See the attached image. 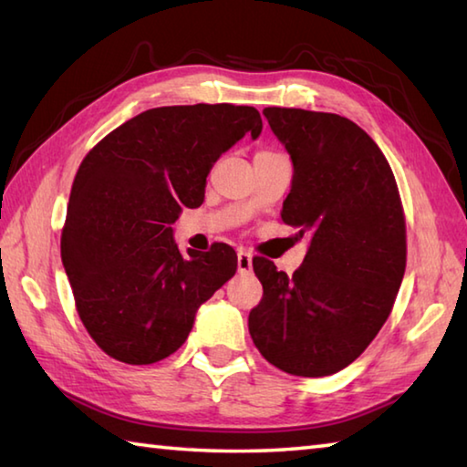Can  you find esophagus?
Masks as SVG:
<instances>
[{
	"label": "esophagus",
	"instance_id": "obj_1",
	"mask_svg": "<svg viewBox=\"0 0 467 467\" xmlns=\"http://www.w3.org/2000/svg\"><path fill=\"white\" fill-rule=\"evenodd\" d=\"M236 267H239V274H251V267H253L251 253L247 251L236 253Z\"/></svg>",
	"mask_w": 467,
	"mask_h": 467
}]
</instances>
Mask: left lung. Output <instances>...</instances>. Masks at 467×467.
<instances>
[{"mask_svg": "<svg viewBox=\"0 0 467 467\" xmlns=\"http://www.w3.org/2000/svg\"><path fill=\"white\" fill-rule=\"evenodd\" d=\"M263 116L294 165L282 220L310 247L292 277L253 259L263 298L249 333L285 374L330 376L368 349L392 312L406 269L400 193L384 152L349 118L298 108Z\"/></svg>", "mask_w": 467, "mask_h": 467, "instance_id": "8db88e82", "label": "left lung"}]
</instances>
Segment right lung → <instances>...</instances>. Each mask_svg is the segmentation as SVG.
Wrapping results in <instances>:
<instances>
[{
    "instance_id": "obj_1",
    "label": "right lung",
    "mask_w": 467,
    "mask_h": 467,
    "mask_svg": "<svg viewBox=\"0 0 467 467\" xmlns=\"http://www.w3.org/2000/svg\"><path fill=\"white\" fill-rule=\"evenodd\" d=\"M255 108H152L93 147L75 175L61 259L83 327L109 358L149 366L185 343L198 308L236 271L224 243L208 253L173 241L182 206L204 202L223 152L261 134Z\"/></svg>"
}]
</instances>
